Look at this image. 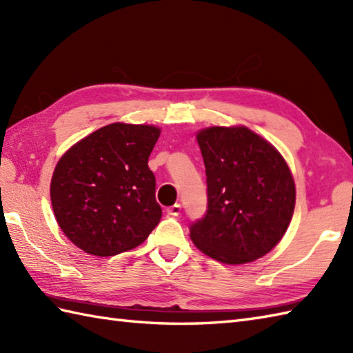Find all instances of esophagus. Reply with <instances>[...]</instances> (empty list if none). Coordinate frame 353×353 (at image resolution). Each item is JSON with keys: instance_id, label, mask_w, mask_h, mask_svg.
I'll list each match as a JSON object with an SVG mask.
<instances>
[{"instance_id": "1", "label": "esophagus", "mask_w": 353, "mask_h": 353, "mask_svg": "<svg viewBox=\"0 0 353 353\" xmlns=\"http://www.w3.org/2000/svg\"><path fill=\"white\" fill-rule=\"evenodd\" d=\"M181 211H182V206L174 205V206H171V208L167 209V214L171 215V216H177V215H181Z\"/></svg>"}]
</instances>
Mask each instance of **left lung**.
<instances>
[{
    "mask_svg": "<svg viewBox=\"0 0 353 353\" xmlns=\"http://www.w3.org/2000/svg\"><path fill=\"white\" fill-rule=\"evenodd\" d=\"M196 138L206 167L208 212L191 226V241L223 264L262 258L279 244L294 212L287 161L245 125L205 127Z\"/></svg>",
    "mask_w": 353,
    "mask_h": 353,
    "instance_id": "8db88e82",
    "label": "left lung"
}]
</instances>
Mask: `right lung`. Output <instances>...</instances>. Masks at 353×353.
I'll return each instance as SVG.
<instances>
[{
    "instance_id": "add662e5",
    "label": "right lung",
    "mask_w": 353,
    "mask_h": 353,
    "mask_svg": "<svg viewBox=\"0 0 353 353\" xmlns=\"http://www.w3.org/2000/svg\"><path fill=\"white\" fill-rule=\"evenodd\" d=\"M161 127L112 123L76 142L57 161L50 197L59 228L94 256L132 250L162 216L148 168Z\"/></svg>"
}]
</instances>
